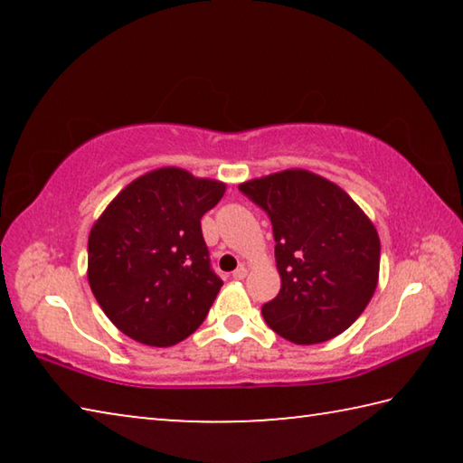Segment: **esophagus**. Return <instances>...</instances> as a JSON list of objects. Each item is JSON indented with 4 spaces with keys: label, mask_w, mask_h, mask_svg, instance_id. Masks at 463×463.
Here are the masks:
<instances>
[{
    "label": "esophagus",
    "mask_w": 463,
    "mask_h": 463,
    "mask_svg": "<svg viewBox=\"0 0 463 463\" xmlns=\"http://www.w3.org/2000/svg\"><path fill=\"white\" fill-rule=\"evenodd\" d=\"M247 273H249V271H247L245 265H241V268H237V269L232 271V278H234V279H245Z\"/></svg>",
    "instance_id": "esophagus-1"
}]
</instances>
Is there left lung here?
Returning a JSON list of instances; mask_svg holds the SVG:
<instances>
[{
    "label": "left lung",
    "mask_w": 463,
    "mask_h": 463,
    "mask_svg": "<svg viewBox=\"0 0 463 463\" xmlns=\"http://www.w3.org/2000/svg\"><path fill=\"white\" fill-rule=\"evenodd\" d=\"M268 213L276 239L279 294L263 318L296 345L325 343L355 323L380 278V237L351 195L307 169L242 182Z\"/></svg>",
    "instance_id": "8db88e82"
}]
</instances>
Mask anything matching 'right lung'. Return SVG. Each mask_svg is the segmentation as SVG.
I'll use <instances>...</instances> for the list:
<instances>
[{"label":"right lung","mask_w":463,"mask_h":463,"mask_svg":"<svg viewBox=\"0 0 463 463\" xmlns=\"http://www.w3.org/2000/svg\"><path fill=\"white\" fill-rule=\"evenodd\" d=\"M224 192L218 179L159 167L130 182L93 222L88 281L118 331L171 347L203 323L222 279L210 269L200 221Z\"/></svg>","instance_id":"obj_1"}]
</instances>
